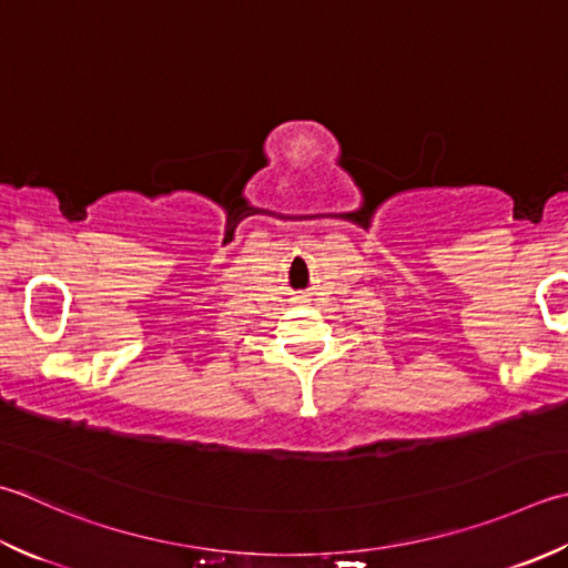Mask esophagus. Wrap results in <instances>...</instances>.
<instances>
[{
  "instance_id": "1",
  "label": "esophagus",
  "mask_w": 568,
  "mask_h": 568,
  "mask_svg": "<svg viewBox=\"0 0 568 568\" xmlns=\"http://www.w3.org/2000/svg\"><path fill=\"white\" fill-rule=\"evenodd\" d=\"M293 300H295V303H307L310 295H307V293H297Z\"/></svg>"
}]
</instances>
